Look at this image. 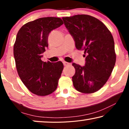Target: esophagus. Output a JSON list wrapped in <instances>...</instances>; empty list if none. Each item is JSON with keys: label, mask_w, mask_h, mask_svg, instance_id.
Listing matches in <instances>:
<instances>
[{"label": "esophagus", "mask_w": 129, "mask_h": 129, "mask_svg": "<svg viewBox=\"0 0 129 129\" xmlns=\"http://www.w3.org/2000/svg\"><path fill=\"white\" fill-rule=\"evenodd\" d=\"M63 64H64V66H65V67L68 66V65H70V63L67 62H66V61H64V62H63Z\"/></svg>", "instance_id": "34e87169"}]
</instances>
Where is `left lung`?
I'll list each match as a JSON object with an SVG mask.
<instances>
[{"instance_id":"1","label":"left lung","mask_w":129,"mask_h":129,"mask_svg":"<svg viewBox=\"0 0 129 129\" xmlns=\"http://www.w3.org/2000/svg\"><path fill=\"white\" fill-rule=\"evenodd\" d=\"M78 50L86 54L85 66L73 63V86L83 93L100 90L111 75L116 61L114 39L105 25L88 15L62 17Z\"/></svg>"}]
</instances>
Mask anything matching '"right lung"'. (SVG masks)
<instances>
[{"label":"right lung","mask_w":129,"mask_h":129,"mask_svg":"<svg viewBox=\"0 0 129 129\" xmlns=\"http://www.w3.org/2000/svg\"><path fill=\"white\" fill-rule=\"evenodd\" d=\"M63 24L59 17H41L26 23L17 32L14 46L16 69L23 84L35 94L47 95L57 87L62 62H44L41 58L48 47L49 33Z\"/></svg>","instance_id":"1"}]
</instances>
